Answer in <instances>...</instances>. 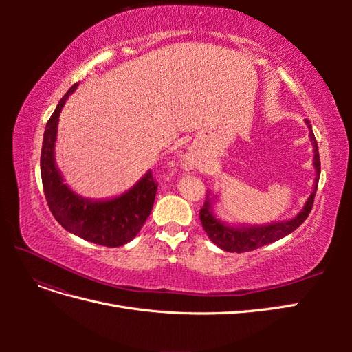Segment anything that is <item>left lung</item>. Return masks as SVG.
<instances>
[{"label": "left lung", "instance_id": "obj_1", "mask_svg": "<svg viewBox=\"0 0 352 352\" xmlns=\"http://www.w3.org/2000/svg\"><path fill=\"white\" fill-rule=\"evenodd\" d=\"M305 123L310 131V141L313 144L314 151V160L313 164L316 168V182L311 195L308 197L304 208L298 212V214L285 221H276L270 223V225H261V226H230L228 223L219 220L214 212H212V201H214V195L211 197V192H208L204 206H202L199 211V220L202 223V228L207 232L208 238L214 242L219 248L229 251V252H247L257 250L264 245H269L274 241H279L289 235L295 229L300 228L305 219L310 214L313 208V202L316 197V190L318 186V179H320V157H318V146L316 136L313 133L311 124L305 119Z\"/></svg>", "mask_w": 352, "mask_h": 352}]
</instances>
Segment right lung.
<instances>
[{
    "label": "right lung",
    "instance_id": "add662e5",
    "mask_svg": "<svg viewBox=\"0 0 352 352\" xmlns=\"http://www.w3.org/2000/svg\"><path fill=\"white\" fill-rule=\"evenodd\" d=\"M79 83H74L50 117L41 151V177L52 216L67 232L104 247H122L140 233L151 214L157 194L153 172H148L127 192L105 201L83 198L65 184L56 166L54 146L61 109Z\"/></svg>",
    "mask_w": 352,
    "mask_h": 352
}]
</instances>
